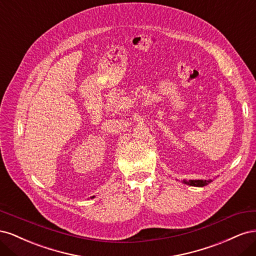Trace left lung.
Wrapping results in <instances>:
<instances>
[{"label":"left lung","instance_id":"8db88e82","mask_svg":"<svg viewBox=\"0 0 256 256\" xmlns=\"http://www.w3.org/2000/svg\"><path fill=\"white\" fill-rule=\"evenodd\" d=\"M212 180H184V184H187L189 186H193V187H204V186H207L209 182H212Z\"/></svg>","mask_w":256,"mask_h":256}]
</instances>
